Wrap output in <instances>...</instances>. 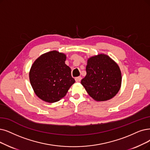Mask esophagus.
Instances as JSON below:
<instances>
[{"label":"esophagus","instance_id":"1","mask_svg":"<svg viewBox=\"0 0 150 150\" xmlns=\"http://www.w3.org/2000/svg\"><path fill=\"white\" fill-rule=\"evenodd\" d=\"M81 79H82V77H80V76L79 77H76V78H75V81L77 82H80L81 81Z\"/></svg>","mask_w":150,"mask_h":150}]
</instances>
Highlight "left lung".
<instances>
[{"label": "left lung", "instance_id": "8db88e82", "mask_svg": "<svg viewBox=\"0 0 150 150\" xmlns=\"http://www.w3.org/2000/svg\"><path fill=\"white\" fill-rule=\"evenodd\" d=\"M87 74L81 84L96 101L111 99L121 86V72L117 64L106 55L99 54L89 58L86 66Z\"/></svg>", "mask_w": 150, "mask_h": 150}]
</instances>
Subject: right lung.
<instances>
[{"label":"right lung","instance_id":"right-lung-1","mask_svg":"<svg viewBox=\"0 0 150 150\" xmlns=\"http://www.w3.org/2000/svg\"><path fill=\"white\" fill-rule=\"evenodd\" d=\"M67 56L53 50L40 56L29 71V81L38 97L46 102L60 100L75 82L71 68L65 64Z\"/></svg>","mask_w":150,"mask_h":150}]
</instances>
